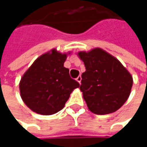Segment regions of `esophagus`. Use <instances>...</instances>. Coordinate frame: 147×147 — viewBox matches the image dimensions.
Masks as SVG:
<instances>
[{
	"label": "esophagus",
	"instance_id": "obj_1",
	"mask_svg": "<svg viewBox=\"0 0 147 147\" xmlns=\"http://www.w3.org/2000/svg\"><path fill=\"white\" fill-rule=\"evenodd\" d=\"M76 80H77V81H78V82H79L80 84H81V80H82V77H81V76H78V78H76Z\"/></svg>",
	"mask_w": 147,
	"mask_h": 147
}]
</instances>
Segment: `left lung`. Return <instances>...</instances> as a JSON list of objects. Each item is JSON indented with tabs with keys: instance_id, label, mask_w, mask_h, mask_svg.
Here are the masks:
<instances>
[{
	"instance_id": "1",
	"label": "left lung",
	"mask_w": 147,
	"mask_h": 147,
	"mask_svg": "<svg viewBox=\"0 0 147 147\" xmlns=\"http://www.w3.org/2000/svg\"><path fill=\"white\" fill-rule=\"evenodd\" d=\"M78 56L86 68L82 74L80 90L88 109L96 115L119 110L126 102L133 87V77L129 72L102 49L78 52Z\"/></svg>"
}]
</instances>
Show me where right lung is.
<instances>
[{
  "label": "right lung",
  "mask_w": 147,
  "mask_h": 147,
  "mask_svg": "<svg viewBox=\"0 0 147 147\" xmlns=\"http://www.w3.org/2000/svg\"><path fill=\"white\" fill-rule=\"evenodd\" d=\"M66 54L52 50L37 58L26 71L20 83L21 97L26 105L40 115H50L65 106L74 89L80 84L71 78L64 67Z\"/></svg>",
  "instance_id": "obj_1"
}]
</instances>
